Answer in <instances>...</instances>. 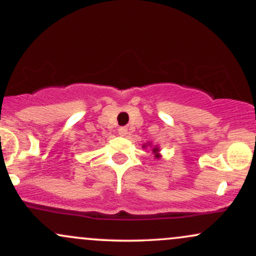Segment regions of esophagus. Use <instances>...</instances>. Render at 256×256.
<instances>
[{
  "mask_svg": "<svg viewBox=\"0 0 256 256\" xmlns=\"http://www.w3.org/2000/svg\"><path fill=\"white\" fill-rule=\"evenodd\" d=\"M118 134L120 136H126V134H128V128H124V126H122V128H119Z\"/></svg>",
  "mask_w": 256,
  "mask_h": 256,
  "instance_id": "obj_1",
  "label": "esophagus"
}]
</instances>
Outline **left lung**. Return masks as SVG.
Wrapping results in <instances>:
<instances>
[{
  "label": "left lung",
  "mask_w": 256,
  "mask_h": 256,
  "mask_svg": "<svg viewBox=\"0 0 256 256\" xmlns=\"http://www.w3.org/2000/svg\"><path fill=\"white\" fill-rule=\"evenodd\" d=\"M152 152H158V148H154V149H152Z\"/></svg>",
  "instance_id": "obj_1"
}]
</instances>
